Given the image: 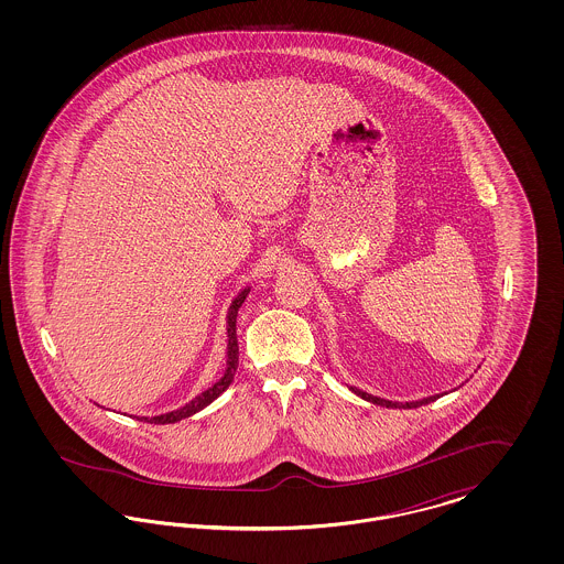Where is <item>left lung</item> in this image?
<instances>
[{"instance_id":"obj_1","label":"left lung","mask_w":564,"mask_h":564,"mask_svg":"<svg viewBox=\"0 0 564 564\" xmlns=\"http://www.w3.org/2000/svg\"><path fill=\"white\" fill-rule=\"evenodd\" d=\"M350 391L352 393H357L361 400H366V402L376 403V405H384V408H419V405H425V403L435 402L440 395H430V398H423V400H419V402H389V400H382V398H375V395H370V393H366V391H361V389H357V387H350Z\"/></svg>"}]
</instances>
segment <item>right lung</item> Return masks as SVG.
I'll return each instance as SVG.
<instances>
[{
  "label": "right lung",
  "mask_w": 564,
  "mask_h": 564,
  "mask_svg": "<svg viewBox=\"0 0 564 564\" xmlns=\"http://www.w3.org/2000/svg\"><path fill=\"white\" fill-rule=\"evenodd\" d=\"M249 294V288H245L241 290L237 297L232 300V304H230V308H228V317H226V323H228V350H226V370H224V376L212 384L207 391H203L200 395H196L194 400H189L188 403H184L182 408H177V410H171V412H164V414H159V416H134L137 421H143V423H154V425H166V423H177V421H184V419H188L192 414H196V412H200L203 408H207L209 403L217 400L228 387H230V382L235 380V372H237V368H239V343H237V315H239V308H241L242 302H245V297Z\"/></svg>",
  "instance_id": "obj_1"
}]
</instances>
